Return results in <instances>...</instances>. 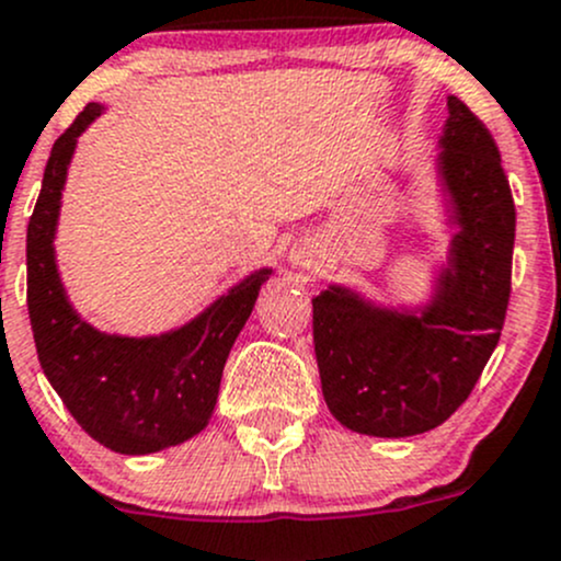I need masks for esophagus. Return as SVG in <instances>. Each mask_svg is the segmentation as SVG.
Here are the masks:
<instances>
[{"mask_svg": "<svg viewBox=\"0 0 561 561\" xmlns=\"http://www.w3.org/2000/svg\"><path fill=\"white\" fill-rule=\"evenodd\" d=\"M294 264H305V262H299V256H297V259H294Z\"/></svg>", "mask_w": 561, "mask_h": 561, "instance_id": "34e87169", "label": "esophagus"}]
</instances>
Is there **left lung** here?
Returning <instances> with one entry per match:
<instances>
[{"instance_id": "left-lung-1", "label": "left lung", "mask_w": 561, "mask_h": 561, "mask_svg": "<svg viewBox=\"0 0 561 561\" xmlns=\"http://www.w3.org/2000/svg\"><path fill=\"white\" fill-rule=\"evenodd\" d=\"M440 175L451 194V267L424 316L378 310L332 286L313 299L323 400L348 430L410 437L470 397L500 343L511 302L516 205L492 131L448 96Z\"/></svg>"}]
</instances>
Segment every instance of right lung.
<instances>
[{
  "label": "right lung",
  "instance_id": "add662e5",
  "mask_svg": "<svg viewBox=\"0 0 561 561\" xmlns=\"http://www.w3.org/2000/svg\"><path fill=\"white\" fill-rule=\"evenodd\" d=\"M102 113L85 105L54 142L26 229V305L39 365L72 419L118 454H153L202 432L218 400L232 343L270 270L253 273L207 313L161 337H115L69 308L54 259L61 188L78 135Z\"/></svg>",
  "mask_w": 561,
  "mask_h": 561
}]
</instances>
